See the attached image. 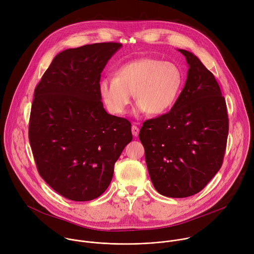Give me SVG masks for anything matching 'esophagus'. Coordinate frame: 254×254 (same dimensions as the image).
Returning a JSON list of instances; mask_svg holds the SVG:
<instances>
[{"instance_id":"34e87169","label":"esophagus","mask_w":254,"mask_h":254,"mask_svg":"<svg viewBox=\"0 0 254 254\" xmlns=\"http://www.w3.org/2000/svg\"><path fill=\"white\" fill-rule=\"evenodd\" d=\"M131 132H132V135H134V136H137L138 135V132H139V129H138V127H136V126H132L131 127Z\"/></svg>"}]
</instances>
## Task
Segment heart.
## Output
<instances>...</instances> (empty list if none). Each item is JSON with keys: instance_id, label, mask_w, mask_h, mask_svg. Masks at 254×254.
<instances>
[{"instance_id": "heart-1", "label": "heart", "mask_w": 254, "mask_h": 254, "mask_svg": "<svg viewBox=\"0 0 254 254\" xmlns=\"http://www.w3.org/2000/svg\"><path fill=\"white\" fill-rule=\"evenodd\" d=\"M183 81L182 71L175 63L143 57L120 66L115 78L101 79L99 91L107 110L116 116L127 113L132 94L136 114L162 116L177 102Z\"/></svg>"}]
</instances>
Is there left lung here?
<instances>
[{
  "label": "left lung",
  "mask_w": 254,
  "mask_h": 254,
  "mask_svg": "<svg viewBox=\"0 0 254 254\" xmlns=\"http://www.w3.org/2000/svg\"><path fill=\"white\" fill-rule=\"evenodd\" d=\"M172 110L143 123L139 139L155 189L171 198L199 193L222 166L228 136L226 102L214 75L193 53Z\"/></svg>",
  "instance_id": "1"
}]
</instances>
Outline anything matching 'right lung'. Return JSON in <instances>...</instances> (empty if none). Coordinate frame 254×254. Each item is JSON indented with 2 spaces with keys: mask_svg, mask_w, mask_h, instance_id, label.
<instances>
[{
  "mask_svg": "<svg viewBox=\"0 0 254 254\" xmlns=\"http://www.w3.org/2000/svg\"><path fill=\"white\" fill-rule=\"evenodd\" d=\"M123 45L95 43L57 54L35 88L29 140L38 172L61 196L90 201L110 186L115 164L132 139L131 125L108 115L101 72Z\"/></svg>",
  "mask_w": 254,
  "mask_h": 254,
  "instance_id": "add662e5",
  "label": "right lung"
}]
</instances>
